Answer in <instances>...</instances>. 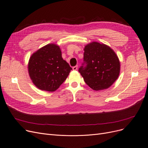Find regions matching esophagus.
I'll list each match as a JSON object with an SVG mask.
<instances>
[{
	"mask_svg": "<svg viewBox=\"0 0 148 148\" xmlns=\"http://www.w3.org/2000/svg\"><path fill=\"white\" fill-rule=\"evenodd\" d=\"M77 69H78V66H75L73 67V70H76Z\"/></svg>",
	"mask_w": 148,
	"mask_h": 148,
	"instance_id": "obj_1",
	"label": "esophagus"
}]
</instances>
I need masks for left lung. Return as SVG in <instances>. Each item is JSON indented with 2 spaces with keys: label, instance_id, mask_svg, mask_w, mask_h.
Wrapping results in <instances>:
<instances>
[{
  "label": "left lung",
  "instance_id": "8db88e82",
  "mask_svg": "<svg viewBox=\"0 0 148 148\" xmlns=\"http://www.w3.org/2000/svg\"><path fill=\"white\" fill-rule=\"evenodd\" d=\"M120 68L117 56L109 46L93 42L84 48V62L78 71L90 88L99 90L114 82Z\"/></svg>",
  "mask_w": 148,
  "mask_h": 148
}]
</instances>
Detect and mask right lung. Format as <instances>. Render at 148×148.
<instances>
[{"mask_svg": "<svg viewBox=\"0 0 148 148\" xmlns=\"http://www.w3.org/2000/svg\"><path fill=\"white\" fill-rule=\"evenodd\" d=\"M72 70L62 59L60 47L49 44L29 59L28 71L33 83L40 90L54 91L64 82Z\"/></svg>", "mask_w": 148, "mask_h": 148, "instance_id": "right-lung-1", "label": "right lung"}]
</instances>
